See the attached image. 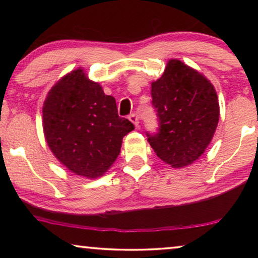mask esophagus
Wrapping results in <instances>:
<instances>
[{"instance_id":"1","label":"esophagus","mask_w":258,"mask_h":258,"mask_svg":"<svg viewBox=\"0 0 258 258\" xmlns=\"http://www.w3.org/2000/svg\"><path fill=\"white\" fill-rule=\"evenodd\" d=\"M129 119L134 123V124H135L136 128H137V126H139V123H140V121H139V116H137V114H132V115H129Z\"/></svg>"}]
</instances>
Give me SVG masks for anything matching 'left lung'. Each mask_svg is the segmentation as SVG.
Instances as JSON below:
<instances>
[{"label":"left lung","mask_w":258,"mask_h":258,"mask_svg":"<svg viewBox=\"0 0 258 258\" xmlns=\"http://www.w3.org/2000/svg\"><path fill=\"white\" fill-rule=\"evenodd\" d=\"M160 132L148 142L164 163L183 168L200 158L213 140L220 118L216 90L202 74L179 59H169L151 83Z\"/></svg>","instance_id":"8db88e82"}]
</instances>
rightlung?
<instances>
[{"mask_svg": "<svg viewBox=\"0 0 258 258\" xmlns=\"http://www.w3.org/2000/svg\"><path fill=\"white\" fill-rule=\"evenodd\" d=\"M42 112L51 153L68 170L86 178L103 176L117 158L123 137L135 129L118 116L115 98L82 68L55 83Z\"/></svg>", "mask_w": 258, "mask_h": 258, "instance_id": "1", "label": "right lung"}]
</instances>
